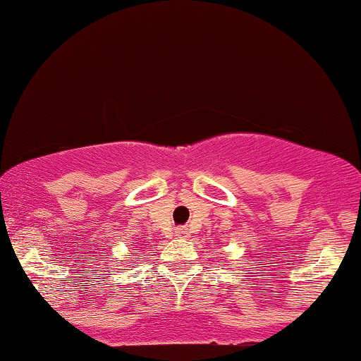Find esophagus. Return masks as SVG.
<instances>
[{
  "label": "esophagus",
  "mask_w": 361,
  "mask_h": 361,
  "mask_svg": "<svg viewBox=\"0 0 361 361\" xmlns=\"http://www.w3.org/2000/svg\"><path fill=\"white\" fill-rule=\"evenodd\" d=\"M175 233H176V235H178V238H188V229H186V227H176V231H175Z\"/></svg>",
  "instance_id": "34e87169"
}]
</instances>
